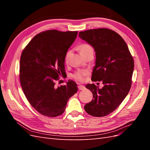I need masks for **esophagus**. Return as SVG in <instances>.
I'll use <instances>...</instances> for the list:
<instances>
[{
	"mask_svg": "<svg viewBox=\"0 0 150 150\" xmlns=\"http://www.w3.org/2000/svg\"><path fill=\"white\" fill-rule=\"evenodd\" d=\"M78 88L79 90H83L85 89V86H84L83 85H79L78 86Z\"/></svg>",
	"mask_w": 150,
	"mask_h": 150,
	"instance_id": "obj_1",
	"label": "esophagus"
}]
</instances>
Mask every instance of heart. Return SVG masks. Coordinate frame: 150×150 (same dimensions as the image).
I'll list each match as a JSON object with an SVG mask.
<instances>
[{
	"mask_svg": "<svg viewBox=\"0 0 150 150\" xmlns=\"http://www.w3.org/2000/svg\"><path fill=\"white\" fill-rule=\"evenodd\" d=\"M91 48H92L91 46L90 45H89V44H82L80 46H79V50H80L81 53L86 52V51H88V50L91 49ZM71 51H70V50L68 51V52L66 53V56H65L66 62L68 61V60L69 59V56L71 55ZM86 73H87L86 71H79L77 73H76L73 77H74V78L77 81L82 82V81H83L84 77L86 75Z\"/></svg>",
	"mask_w": 150,
	"mask_h": 150,
	"instance_id": "b5f03b06",
	"label": "heart"
}]
</instances>
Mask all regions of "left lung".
<instances>
[{"mask_svg": "<svg viewBox=\"0 0 150 150\" xmlns=\"http://www.w3.org/2000/svg\"><path fill=\"white\" fill-rule=\"evenodd\" d=\"M79 37L93 46L96 55L92 81H102L100 89L94 84L86 88L93 93V99L84 106L93 117L108 115L122 103L132 86L134 61L124 39L115 31L98 28L79 32Z\"/></svg>", "mask_w": 150, "mask_h": 150, "instance_id": "8db88e82", "label": "left lung"}]
</instances>
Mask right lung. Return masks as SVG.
<instances>
[{
  "label": "right lung",
  "mask_w": 150,
  "mask_h": 150,
  "mask_svg": "<svg viewBox=\"0 0 150 150\" xmlns=\"http://www.w3.org/2000/svg\"><path fill=\"white\" fill-rule=\"evenodd\" d=\"M78 31L47 30L35 36L22 51L20 81L30 104L42 115L55 117L64 112L69 98L77 93L74 81L55 87L65 73L64 60Z\"/></svg>",
  "instance_id": "right-lung-1"
}]
</instances>
